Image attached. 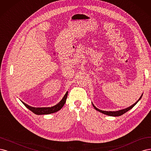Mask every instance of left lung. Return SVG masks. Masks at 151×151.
<instances>
[{
	"instance_id": "obj_1",
	"label": "left lung",
	"mask_w": 151,
	"mask_h": 151,
	"mask_svg": "<svg viewBox=\"0 0 151 151\" xmlns=\"http://www.w3.org/2000/svg\"><path fill=\"white\" fill-rule=\"evenodd\" d=\"M142 95H141V96L140 97V99H139L137 101H136L134 104H133L132 105H131L130 106H129V107H128V108H127V109H123V110H119V111H104V110H99V109H97L95 106H94L93 104V107L95 108V110H96L97 111H100V112H101V113H102V114H104L107 115H110V116H120V115H123L124 114L127 112V111H129V110H130L131 109H132V108L134 107V106L136 105V104H137V102L139 101V100H140V99H141V97H142Z\"/></svg>"
}]
</instances>
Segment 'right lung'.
I'll return each mask as SVG.
<instances>
[{"label":"right lung","instance_id":"1","mask_svg":"<svg viewBox=\"0 0 151 151\" xmlns=\"http://www.w3.org/2000/svg\"><path fill=\"white\" fill-rule=\"evenodd\" d=\"M68 96V91L65 95L64 97H63V99L58 103L57 105L51 106V107H41V108H36V107H32L31 106H29L28 105L26 104L25 103L22 102V104L25 105L26 107L30 110L34 114H37V115H46V114H52L60 110L63 106H64L66 99Z\"/></svg>","mask_w":151,"mask_h":151}]
</instances>
